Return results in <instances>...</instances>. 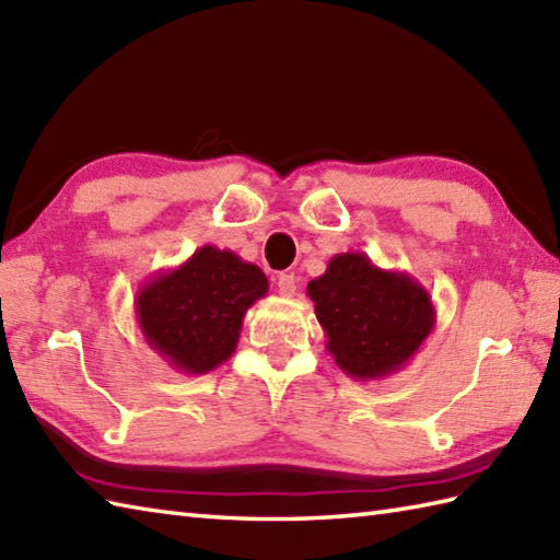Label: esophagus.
I'll return each mask as SVG.
<instances>
[{
	"mask_svg": "<svg viewBox=\"0 0 560 560\" xmlns=\"http://www.w3.org/2000/svg\"><path fill=\"white\" fill-rule=\"evenodd\" d=\"M277 291H279V295H287V299L295 293V277H293V273H279Z\"/></svg>",
	"mask_w": 560,
	"mask_h": 560,
	"instance_id": "obj_1",
	"label": "esophagus"
}]
</instances>
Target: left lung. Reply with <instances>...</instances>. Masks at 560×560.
I'll list each match as a JSON object with an SVG mask.
<instances>
[{
	"mask_svg": "<svg viewBox=\"0 0 560 560\" xmlns=\"http://www.w3.org/2000/svg\"><path fill=\"white\" fill-rule=\"evenodd\" d=\"M325 347L353 380H383L401 371L435 327L431 295L407 271L380 269L365 253L329 259L307 283Z\"/></svg>",
	"mask_w": 560,
	"mask_h": 560,
	"instance_id": "8db88e82",
	"label": "left lung"
}]
</instances>
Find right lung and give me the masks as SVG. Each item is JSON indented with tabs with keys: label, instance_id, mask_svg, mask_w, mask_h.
<instances>
[{
	"label": "right lung",
	"instance_id": "add662e5",
	"mask_svg": "<svg viewBox=\"0 0 560 560\" xmlns=\"http://www.w3.org/2000/svg\"><path fill=\"white\" fill-rule=\"evenodd\" d=\"M267 291L257 265L231 249L201 245L183 265L141 283L135 315L165 363L185 375H205L231 359L247 307Z\"/></svg>",
	"mask_w": 560,
	"mask_h": 560
}]
</instances>
